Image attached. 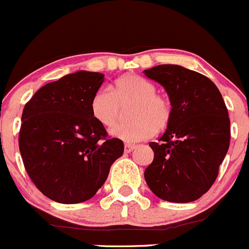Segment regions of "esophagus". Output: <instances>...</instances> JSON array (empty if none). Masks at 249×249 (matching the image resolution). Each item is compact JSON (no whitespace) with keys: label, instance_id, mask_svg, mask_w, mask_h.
<instances>
[{"label":"esophagus","instance_id":"obj_1","mask_svg":"<svg viewBox=\"0 0 249 249\" xmlns=\"http://www.w3.org/2000/svg\"><path fill=\"white\" fill-rule=\"evenodd\" d=\"M135 147H137V145H134V144H125L124 145V151L125 152H130V151H133Z\"/></svg>","mask_w":249,"mask_h":249}]
</instances>
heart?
I'll return each mask as SVG.
<instances>
[{"mask_svg":"<svg viewBox=\"0 0 249 249\" xmlns=\"http://www.w3.org/2000/svg\"><path fill=\"white\" fill-rule=\"evenodd\" d=\"M132 103L130 117L133 120L119 123L110 128L112 137L127 142L149 139L157 130L167 128L173 116L171 99L156 92V86L138 75H128L115 81L112 88L102 87L90 100L93 117L103 125L113 124L122 105Z\"/></svg>","mask_w":249,"mask_h":249,"instance_id":"1","label":"heart"}]
</instances>
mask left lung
Listing matches in <instances>:
<instances>
[{"instance_id":"obj_1","label":"left lung","mask_w":249,"mask_h":249,"mask_svg":"<svg viewBox=\"0 0 249 249\" xmlns=\"http://www.w3.org/2000/svg\"><path fill=\"white\" fill-rule=\"evenodd\" d=\"M161 83L173 116L159 142H151L154 161L144 177L150 190L164 201L186 203L211 189L230 145V119L216 86L202 73L179 65L144 70Z\"/></svg>"}]
</instances>
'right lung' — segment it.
I'll use <instances>...</instances> for the list:
<instances>
[{
  "instance_id": "right-lung-1",
  "label": "right lung",
  "mask_w": 249,
  "mask_h": 249,
  "mask_svg": "<svg viewBox=\"0 0 249 249\" xmlns=\"http://www.w3.org/2000/svg\"><path fill=\"white\" fill-rule=\"evenodd\" d=\"M103 82L99 72L70 73L40 88L24 107L19 130L24 167L36 188L55 202L92 198L124 154V142L110 138L90 111Z\"/></svg>"
}]
</instances>
